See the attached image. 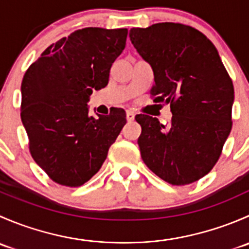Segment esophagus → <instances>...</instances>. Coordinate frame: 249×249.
I'll use <instances>...</instances> for the list:
<instances>
[{"label": "esophagus", "mask_w": 249, "mask_h": 249, "mask_svg": "<svg viewBox=\"0 0 249 249\" xmlns=\"http://www.w3.org/2000/svg\"><path fill=\"white\" fill-rule=\"evenodd\" d=\"M126 119L127 122H132L135 119V113L132 110H127L126 112Z\"/></svg>", "instance_id": "esophagus-1"}]
</instances>
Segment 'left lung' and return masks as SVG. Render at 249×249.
<instances>
[{"mask_svg":"<svg viewBox=\"0 0 249 249\" xmlns=\"http://www.w3.org/2000/svg\"><path fill=\"white\" fill-rule=\"evenodd\" d=\"M129 36L154 72V102L170 104L172 112L170 125L135 117L142 160L170 184L196 182L213 169L231 131V78L212 42L194 27L159 22Z\"/></svg>","mask_w":249,"mask_h":249,"instance_id":"8db88e82","label":"left lung"}]
</instances>
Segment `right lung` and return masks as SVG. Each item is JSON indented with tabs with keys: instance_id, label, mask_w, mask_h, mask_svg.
Masks as SVG:
<instances>
[{
	"instance_id": "obj_1",
	"label": "right lung",
	"mask_w": 249,
	"mask_h": 249,
	"mask_svg": "<svg viewBox=\"0 0 249 249\" xmlns=\"http://www.w3.org/2000/svg\"><path fill=\"white\" fill-rule=\"evenodd\" d=\"M127 29L85 27L44 50L21 83V122L29 148L55 183L80 187L101 169L126 123L123 108L89 114L92 90L108 84L124 50Z\"/></svg>"
}]
</instances>
